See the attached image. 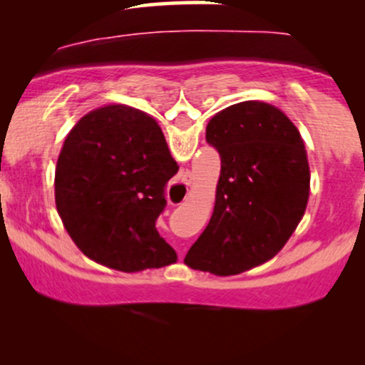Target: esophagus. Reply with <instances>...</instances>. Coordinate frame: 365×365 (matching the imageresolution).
<instances>
[{
	"instance_id": "34e87169",
	"label": "esophagus",
	"mask_w": 365,
	"mask_h": 365,
	"mask_svg": "<svg viewBox=\"0 0 365 365\" xmlns=\"http://www.w3.org/2000/svg\"><path fill=\"white\" fill-rule=\"evenodd\" d=\"M190 182H192V175H190V171H188V170H183V171H182V175H180V182L177 183V185H175V188H177V190L180 192V194H187L188 185H190Z\"/></svg>"
}]
</instances>
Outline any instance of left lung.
<instances>
[{
    "mask_svg": "<svg viewBox=\"0 0 365 365\" xmlns=\"http://www.w3.org/2000/svg\"><path fill=\"white\" fill-rule=\"evenodd\" d=\"M206 140L221 158L215 211L183 262L216 276L240 274L273 259L302 220L307 153L290 118L261 101L217 113Z\"/></svg>",
    "mask_w": 365,
    "mask_h": 365,
    "instance_id": "1",
    "label": "left lung"
}]
</instances>
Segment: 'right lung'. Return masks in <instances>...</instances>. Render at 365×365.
I'll list each match as a JSON object with an SVG mask.
<instances>
[{"instance_id":"right-lung-1","label":"right lung","mask_w":365,"mask_h":365,"mask_svg":"<svg viewBox=\"0 0 365 365\" xmlns=\"http://www.w3.org/2000/svg\"><path fill=\"white\" fill-rule=\"evenodd\" d=\"M178 165L153 116L125 104L87 113L66 135L54 200L66 232L92 261L123 271L177 262L159 237L168 180Z\"/></svg>"}]
</instances>
